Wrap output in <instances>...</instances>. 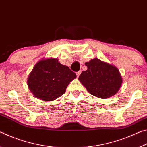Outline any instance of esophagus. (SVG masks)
<instances>
[{"label":"esophagus","mask_w":147,"mask_h":147,"mask_svg":"<svg viewBox=\"0 0 147 147\" xmlns=\"http://www.w3.org/2000/svg\"><path fill=\"white\" fill-rule=\"evenodd\" d=\"M81 71H79L78 72H76V75H77V77H78L80 76V74H81Z\"/></svg>","instance_id":"esophagus-1"}]
</instances>
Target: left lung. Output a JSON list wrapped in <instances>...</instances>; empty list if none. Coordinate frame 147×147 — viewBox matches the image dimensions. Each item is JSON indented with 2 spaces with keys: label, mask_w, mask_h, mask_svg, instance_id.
Returning <instances> with one entry per match:
<instances>
[{
  "label": "left lung",
  "mask_w": 147,
  "mask_h": 147,
  "mask_svg": "<svg viewBox=\"0 0 147 147\" xmlns=\"http://www.w3.org/2000/svg\"><path fill=\"white\" fill-rule=\"evenodd\" d=\"M86 71H82L78 80L89 93L100 98L113 96L121 88L122 78L115 67L98 58L86 62Z\"/></svg>",
  "instance_id": "obj_1"
}]
</instances>
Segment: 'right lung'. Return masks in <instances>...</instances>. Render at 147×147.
I'll list each match as a JSON object with an SVG mask.
<instances>
[{
    "instance_id": "obj_1",
    "label": "right lung",
    "mask_w": 147,
    "mask_h": 147,
    "mask_svg": "<svg viewBox=\"0 0 147 147\" xmlns=\"http://www.w3.org/2000/svg\"><path fill=\"white\" fill-rule=\"evenodd\" d=\"M76 74L69 67L61 64L57 58L39 61L28 78V86L36 97L45 101L58 98L65 92Z\"/></svg>"
}]
</instances>
